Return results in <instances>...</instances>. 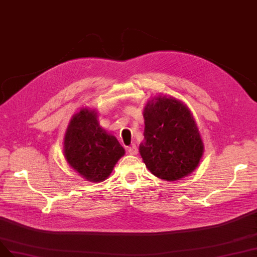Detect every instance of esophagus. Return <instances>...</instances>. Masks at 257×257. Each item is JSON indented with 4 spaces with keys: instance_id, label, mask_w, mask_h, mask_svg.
<instances>
[{
    "instance_id": "1",
    "label": "esophagus",
    "mask_w": 257,
    "mask_h": 257,
    "mask_svg": "<svg viewBox=\"0 0 257 257\" xmlns=\"http://www.w3.org/2000/svg\"><path fill=\"white\" fill-rule=\"evenodd\" d=\"M127 151H128V153H129L130 155L136 156V155L138 154V148H137L135 145H132V146H130V147H127Z\"/></svg>"
}]
</instances>
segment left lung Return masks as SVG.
<instances>
[{
  "mask_svg": "<svg viewBox=\"0 0 257 257\" xmlns=\"http://www.w3.org/2000/svg\"><path fill=\"white\" fill-rule=\"evenodd\" d=\"M143 116L144 141L139 151L149 172L166 181L191 175L200 163L204 145L186 104L159 95L147 101Z\"/></svg>",
  "mask_w": 257,
  "mask_h": 257,
  "instance_id": "1",
  "label": "left lung"
}]
</instances>
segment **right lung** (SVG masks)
<instances>
[{
  "label": "right lung",
  "instance_id": "add662e5",
  "mask_svg": "<svg viewBox=\"0 0 257 257\" xmlns=\"http://www.w3.org/2000/svg\"><path fill=\"white\" fill-rule=\"evenodd\" d=\"M97 111L82 108L66 128L63 155L68 164L90 182H102L112 173L125 149L117 139L100 127Z\"/></svg>",
  "mask_w": 257,
  "mask_h": 257
}]
</instances>
